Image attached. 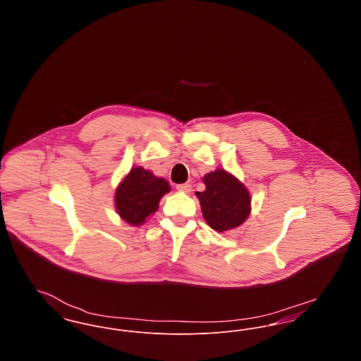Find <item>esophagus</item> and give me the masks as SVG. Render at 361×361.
I'll return each mask as SVG.
<instances>
[{"label": "esophagus", "mask_w": 361, "mask_h": 361, "mask_svg": "<svg viewBox=\"0 0 361 361\" xmlns=\"http://www.w3.org/2000/svg\"><path fill=\"white\" fill-rule=\"evenodd\" d=\"M176 188H177V190H180V192H185V193H188V192L192 190V185L188 184V183H185V184H178Z\"/></svg>", "instance_id": "34e87169"}]
</instances>
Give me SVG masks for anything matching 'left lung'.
Listing matches in <instances>:
<instances>
[{
	"label": "left lung",
	"instance_id": "1",
	"mask_svg": "<svg viewBox=\"0 0 361 361\" xmlns=\"http://www.w3.org/2000/svg\"><path fill=\"white\" fill-rule=\"evenodd\" d=\"M206 190L196 192L202 212L211 228L219 233L231 230L243 224L250 214V196L240 181L218 169L204 177Z\"/></svg>",
	"mask_w": 361,
	"mask_h": 361
}]
</instances>
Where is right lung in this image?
I'll return each instance as SVG.
<instances>
[{
  "mask_svg": "<svg viewBox=\"0 0 361 361\" xmlns=\"http://www.w3.org/2000/svg\"><path fill=\"white\" fill-rule=\"evenodd\" d=\"M169 189L166 180L137 166L124 177L116 189V209L127 224L140 226L158 209L161 197Z\"/></svg>",
  "mask_w": 361,
  "mask_h": 361,
  "instance_id": "1",
  "label": "right lung"
}]
</instances>
